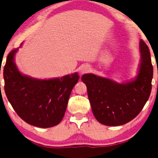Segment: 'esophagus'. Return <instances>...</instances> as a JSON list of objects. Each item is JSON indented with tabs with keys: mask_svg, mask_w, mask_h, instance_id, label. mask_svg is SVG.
Here are the masks:
<instances>
[{
	"mask_svg": "<svg viewBox=\"0 0 158 158\" xmlns=\"http://www.w3.org/2000/svg\"><path fill=\"white\" fill-rule=\"evenodd\" d=\"M89 69H90V67H89V66H87V65H85V66H82V68H81V69H80L81 74H84V73H88V72L89 71Z\"/></svg>",
	"mask_w": 158,
	"mask_h": 158,
	"instance_id": "34e87169",
	"label": "esophagus"
}]
</instances>
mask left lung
<instances>
[{
    "label": "left lung",
    "mask_w": 158,
    "mask_h": 158,
    "mask_svg": "<svg viewBox=\"0 0 158 158\" xmlns=\"http://www.w3.org/2000/svg\"><path fill=\"white\" fill-rule=\"evenodd\" d=\"M141 63L138 76L125 83L95 74H84L92 111L98 122L108 126L122 125L135 118L144 108L151 92L153 66L147 44L140 41Z\"/></svg>",
    "instance_id": "1"
}]
</instances>
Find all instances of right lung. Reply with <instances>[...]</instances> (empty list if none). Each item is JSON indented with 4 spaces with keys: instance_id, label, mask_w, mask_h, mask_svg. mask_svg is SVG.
Instances as JSON below:
<instances>
[{
    "instance_id": "1",
    "label": "right lung",
    "mask_w": 158,
    "mask_h": 158,
    "mask_svg": "<svg viewBox=\"0 0 158 158\" xmlns=\"http://www.w3.org/2000/svg\"><path fill=\"white\" fill-rule=\"evenodd\" d=\"M17 50L18 48L8 54L4 68L7 99L19 117L29 125L40 128L58 125L64 116L72 89L79 76L75 73L50 79L25 76L14 63Z\"/></svg>"
}]
</instances>
